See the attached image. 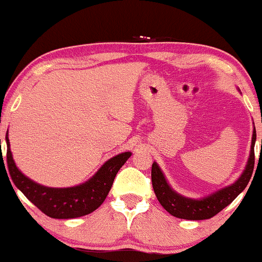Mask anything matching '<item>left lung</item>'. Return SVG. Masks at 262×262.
I'll return each mask as SVG.
<instances>
[{"mask_svg": "<svg viewBox=\"0 0 262 262\" xmlns=\"http://www.w3.org/2000/svg\"><path fill=\"white\" fill-rule=\"evenodd\" d=\"M255 141L256 131L255 126H254L250 154L245 170L242 171V174L239 175V178L234 184L225 186V187L218 189V191L211 193L209 195L203 196V198H188V196H185L174 191L171 186L168 184L167 179L164 177L163 171L161 170L159 164L154 162L151 167V181L157 200L163 206V209L168 211L171 216L181 218V220L202 221L209 220V218L216 216L224 207H227L229 204L234 202L236 196L243 192V189L248 185L253 174L254 162H255V157H254Z\"/></svg>", "mask_w": 262, "mask_h": 262, "instance_id": "8db88e82", "label": "left lung"}]
</instances>
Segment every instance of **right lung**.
I'll use <instances>...</instances> for the list:
<instances>
[{
	"mask_svg": "<svg viewBox=\"0 0 262 262\" xmlns=\"http://www.w3.org/2000/svg\"><path fill=\"white\" fill-rule=\"evenodd\" d=\"M6 142L7 164H8L9 175L14 185L41 212L51 218H57V220H70V218L82 217L98 209L105 202L117 173L131 156L130 151L118 154L112 159L106 161L99 168V170L83 184L63 188L48 187V186L40 185L27 178L16 167L13 160L12 151H10L8 132L6 135Z\"/></svg>",
	"mask_w": 262,
	"mask_h": 262,
	"instance_id": "obj_1",
	"label": "right lung"
}]
</instances>
